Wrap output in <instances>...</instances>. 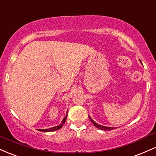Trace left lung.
Here are the masks:
<instances>
[{
  "mask_svg": "<svg viewBox=\"0 0 156 156\" xmlns=\"http://www.w3.org/2000/svg\"><path fill=\"white\" fill-rule=\"evenodd\" d=\"M90 121H91V123H93L94 125L95 126L97 127V128H98L99 129H101V130H104V131H110V130H112V129H114L115 128H113V127H108V126H102V125H99L98 123H97L96 122L94 121L92 119L90 118V116H89Z\"/></svg>",
  "mask_w": 156,
  "mask_h": 156,
  "instance_id": "1",
  "label": "left lung"
}]
</instances>
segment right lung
Masks as SVG:
<instances>
[{
  "label": "right lung",
  "instance_id": "add662e5",
  "mask_svg": "<svg viewBox=\"0 0 156 156\" xmlns=\"http://www.w3.org/2000/svg\"><path fill=\"white\" fill-rule=\"evenodd\" d=\"M67 115L65 116V118H64L62 121L61 124L60 125H58L57 126H54V127H52V128H50V129H39L38 131H41V132H54V131H56V130H58V129H59L60 128H62V126L64 125V123H65V121H66L67 119Z\"/></svg>",
  "mask_w": 156,
  "mask_h": 156
}]
</instances>
